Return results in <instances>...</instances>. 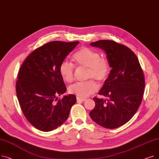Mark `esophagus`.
<instances>
[{
	"label": "esophagus",
	"mask_w": 159,
	"mask_h": 159,
	"mask_svg": "<svg viewBox=\"0 0 159 159\" xmlns=\"http://www.w3.org/2000/svg\"><path fill=\"white\" fill-rule=\"evenodd\" d=\"M77 101L78 102H84L86 101V98H81L79 97H77Z\"/></svg>",
	"instance_id": "34e87169"
}]
</instances>
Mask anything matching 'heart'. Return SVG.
<instances>
[{
	"mask_svg": "<svg viewBox=\"0 0 159 159\" xmlns=\"http://www.w3.org/2000/svg\"><path fill=\"white\" fill-rule=\"evenodd\" d=\"M72 60L79 68L88 69L87 78L104 82L109 76L110 66L106 58L101 57L98 52L89 48H82L75 53ZM59 73L62 79L68 83L74 80L75 70L73 64L63 62L59 68ZM98 85L93 80L84 82H77L69 88V92L78 97L85 98L97 91Z\"/></svg>",
	"mask_w": 159,
	"mask_h": 159,
	"instance_id": "b5f03b06",
	"label": "heart"
}]
</instances>
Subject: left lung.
I'll list each match as a JSON object with an SVG mask.
<instances>
[{
	"label": "left lung",
	"mask_w": 159,
	"mask_h": 159,
	"mask_svg": "<svg viewBox=\"0 0 159 159\" xmlns=\"http://www.w3.org/2000/svg\"><path fill=\"white\" fill-rule=\"evenodd\" d=\"M90 45L104 50L111 70L98 93L106 98H93L95 106L89 116L102 127L119 128L133 117L142 102L145 86L143 71L136 55L126 46L110 40Z\"/></svg>",
	"instance_id": "left-lung-1"
}]
</instances>
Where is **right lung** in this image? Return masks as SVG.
<instances>
[{
    "label": "right lung",
    "mask_w": 159,
    "mask_h": 159,
    "mask_svg": "<svg viewBox=\"0 0 159 159\" xmlns=\"http://www.w3.org/2000/svg\"><path fill=\"white\" fill-rule=\"evenodd\" d=\"M79 42H49L35 49L22 63L16 93L25 117L43 131L55 129L68 119L76 97L66 91L59 73L61 64Z\"/></svg>",
    "instance_id": "1"
}]
</instances>
